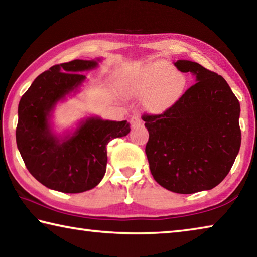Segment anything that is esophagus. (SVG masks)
<instances>
[{
  "label": "esophagus",
  "instance_id": "obj_1",
  "mask_svg": "<svg viewBox=\"0 0 257 257\" xmlns=\"http://www.w3.org/2000/svg\"><path fill=\"white\" fill-rule=\"evenodd\" d=\"M130 122H132V125H133V127H135V125L142 124V120H141V118H139L138 115H134L133 118L130 119Z\"/></svg>",
  "mask_w": 257,
  "mask_h": 257
}]
</instances>
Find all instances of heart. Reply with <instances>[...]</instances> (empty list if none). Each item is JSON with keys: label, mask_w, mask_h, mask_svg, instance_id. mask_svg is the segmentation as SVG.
<instances>
[{"label": "heart", "mask_w": 257, "mask_h": 257, "mask_svg": "<svg viewBox=\"0 0 257 257\" xmlns=\"http://www.w3.org/2000/svg\"><path fill=\"white\" fill-rule=\"evenodd\" d=\"M185 78L170 64L155 62L143 70L130 84L134 94L147 95L146 105L151 110L162 111L172 105L185 88Z\"/></svg>", "instance_id": "obj_1"}]
</instances>
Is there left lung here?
I'll use <instances>...</instances> for the list:
<instances>
[{
  "label": "left lung",
  "instance_id": "left-lung-1",
  "mask_svg": "<svg viewBox=\"0 0 257 257\" xmlns=\"http://www.w3.org/2000/svg\"><path fill=\"white\" fill-rule=\"evenodd\" d=\"M175 66L197 82L164 112L143 114L145 152L159 185L194 194L214 188L231 169L241 143L240 104L222 76L188 60Z\"/></svg>",
  "mask_w": 257,
  "mask_h": 257
}]
</instances>
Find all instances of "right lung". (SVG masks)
Here are the masks:
<instances>
[{
    "mask_svg": "<svg viewBox=\"0 0 257 257\" xmlns=\"http://www.w3.org/2000/svg\"><path fill=\"white\" fill-rule=\"evenodd\" d=\"M97 67L95 60L55 64L33 81L18 106L17 146L26 168L47 188L77 194L96 187L106 171V145L130 132L127 121L88 118L72 135L58 137L50 127V113L60 99L77 90Z\"/></svg>",
    "mask_w": 257,
    "mask_h": 257,
    "instance_id": "add662e5",
    "label": "right lung"
}]
</instances>
